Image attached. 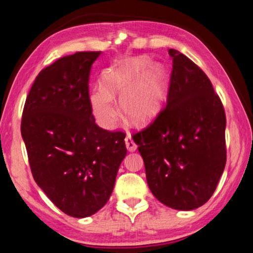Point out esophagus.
I'll return each instance as SVG.
<instances>
[{"label": "esophagus", "mask_w": 253, "mask_h": 253, "mask_svg": "<svg viewBox=\"0 0 253 253\" xmlns=\"http://www.w3.org/2000/svg\"><path fill=\"white\" fill-rule=\"evenodd\" d=\"M125 144H126V147L129 152H135L137 149V145L135 144L134 140H132L131 136L130 135H127L126 138H125Z\"/></svg>", "instance_id": "34e87169"}]
</instances>
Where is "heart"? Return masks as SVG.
<instances>
[{
	"instance_id": "1",
	"label": "heart",
	"mask_w": 253,
	"mask_h": 253,
	"mask_svg": "<svg viewBox=\"0 0 253 253\" xmlns=\"http://www.w3.org/2000/svg\"><path fill=\"white\" fill-rule=\"evenodd\" d=\"M100 88L90 95L93 116L100 126L113 128L118 118L114 98L128 121L145 125L152 123L164 107L169 93V78L161 65L146 57L125 60L101 74Z\"/></svg>"
}]
</instances>
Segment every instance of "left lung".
<instances>
[{"mask_svg": "<svg viewBox=\"0 0 253 253\" xmlns=\"http://www.w3.org/2000/svg\"><path fill=\"white\" fill-rule=\"evenodd\" d=\"M169 53L168 104L132 139L154 196L166 207L191 211L208 202L224 170L226 119L208 76L179 51Z\"/></svg>", "mask_w": 253, "mask_h": 253, "instance_id": "1", "label": "left lung"}]
</instances>
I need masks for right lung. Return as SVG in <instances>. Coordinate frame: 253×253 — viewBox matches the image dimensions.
I'll return each instance as SVG.
<instances>
[{
	"instance_id": "1",
	"label": "right lung",
	"mask_w": 253,
	"mask_h": 253,
	"mask_svg": "<svg viewBox=\"0 0 253 253\" xmlns=\"http://www.w3.org/2000/svg\"><path fill=\"white\" fill-rule=\"evenodd\" d=\"M100 51L77 52L42 69L25 100L21 134L36 183L74 217L99 211L127 154L125 132L96 125L89 75Z\"/></svg>"
}]
</instances>
